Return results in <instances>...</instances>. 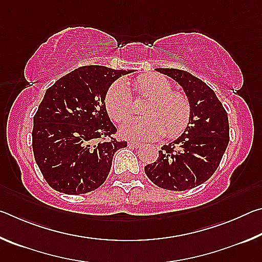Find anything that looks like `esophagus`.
<instances>
[{
	"label": "esophagus",
	"instance_id": "1",
	"mask_svg": "<svg viewBox=\"0 0 262 262\" xmlns=\"http://www.w3.org/2000/svg\"><path fill=\"white\" fill-rule=\"evenodd\" d=\"M128 147L134 148V149H139V148H141V147H142V144H141V143H137V142H133V141H130V142H128Z\"/></svg>",
	"mask_w": 262,
	"mask_h": 262
}]
</instances>
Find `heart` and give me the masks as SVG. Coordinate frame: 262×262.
Returning <instances> with one entry per match:
<instances>
[{"label":"heart","instance_id":"heart-1","mask_svg":"<svg viewBox=\"0 0 262 262\" xmlns=\"http://www.w3.org/2000/svg\"><path fill=\"white\" fill-rule=\"evenodd\" d=\"M137 96L150 101L143 110L144 118L127 120L121 127L122 134L132 140H152L165 134L179 136L190 120V105L187 97L172 91L171 83L161 75H142L133 81ZM105 107L110 117L122 122L132 113L133 100L122 81L114 82L105 96Z\"/></svg>","mask_w":262,"mask_h":262}]
</instances>
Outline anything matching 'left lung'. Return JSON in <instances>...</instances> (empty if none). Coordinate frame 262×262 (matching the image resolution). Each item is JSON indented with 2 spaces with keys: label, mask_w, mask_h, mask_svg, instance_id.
I'll return each instance as SVG.
<instances>
[{
  "label": "left lung",
  "mask_w": 262,
  "mask_h": 262,
  "mask_svg": "<svg viewBox=\"0 0 262 262\" xmlns=\"http://www.w3.org/2000/svg\"><path fill=\"white\" fill-rule=\"evenodd\" d=\"M156 70L183 86L190 105V120L184 134L163 145L157 161L144 166L145 174L164 189H192L209 179L220 165L230 139L228 113L200 78L179 69Z\"/></svg>",
  "instance_id": "8db88e82"
}]
</instances>
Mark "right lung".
Returning <instances> with one entry per match:
<instances>
[{
	"mask_svg": "<svg viewBox=\"0 0 262 262\" xmlns=\"http://www.w3.org/2000/svg\"><path fill=\"white\" fill-rule=\"evenodd\" d=\"M132 70L84 66L47 89L33 118L32 148L43 178L53 189L85 194L104 184L114 154L127 147L117 141L105 96L115 79Z\"/></svg>",
	"mask_w": 262,
	"mask_h": 262,
	"instance_id": "obj_1",
	"label": "right lung"
}]
</instances>
